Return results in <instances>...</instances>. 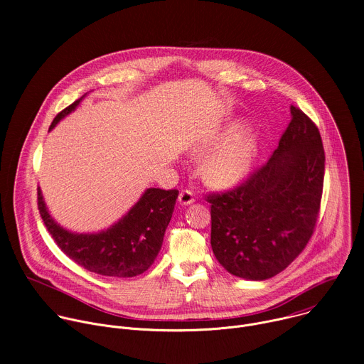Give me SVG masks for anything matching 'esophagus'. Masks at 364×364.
I'll return each instance as SVG.
<instances>
[{
	"label": "esophagus",
	"instance_id": "1",
	"mask_svg": "<svg viewBox=\"0 0 364 364\" xmlns=\"http://www.w3.org/2000/svg\"><path fill=\"white\" fill-rule=\"evenodd\" d=\"M194 201V194L190 191V190H183L178 196V203L181 205H188Z\"/></svg>",
	"mask_w": 364,
	"mask_h": 364
}]
</instances>
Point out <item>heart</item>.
Instances as JSON below:
<instances>
[{"instance_id": "obj_1", "label": "heart", "mask_w": 364, "mask_h": 364, "mask_svg": "<svg viewBox=\"0 0 364 364\" xmlns=\"http://www.w3.org/2000/svg\"><path fill=\"white\" fill-rule=\"evenodd\" d=\"M216 149L204 161L203 177L216 187H233L250 173L259 151V136L242 122H232L203 145Z\"/></svg>"}]
</instances>
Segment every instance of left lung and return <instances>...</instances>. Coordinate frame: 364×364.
Returning <instances> with one entry per match:
<instances>
[{
  "mask_svg": "<svg viewBox=\"0 0 364 364\" xmlns=\"http://www.w3.org/2000/svg\"><path fill=\"white\" fill-rule=\"evenodd\" d=\"M324 164L318 128L291 107V122L268 163L232 191L207 197L212 249L228 272L269 279L304 250L320 212Z\"/></svg>",
  "mask_w": 364,
  "mask_h": 364,
  "instance_id": "obj_1",
  "label": "left lung"
}]
</instances>
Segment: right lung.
<instances>
[{
  "label": "right lung",
  "instance_id": "add662e5",
  "mask_svg": "<svg viewBox=\"0 0 364 364\" xmlns=\"http://www.w3.org/2000/svg\"><path fill=\"white\" fill-rule=\"evenodd\" d=\"M85 96L63 109L51 122L48 131L73 112ZM177 197L178 190L146 188L129 212L111 228L97 233H75L62 228L50 216L41 190L37 188L40 216L58 246L85 269L114 278L141 275L154 264Z\"/></svg>",
  "mask_w": 364,
  "mask_h": 364
}]
</instances>
